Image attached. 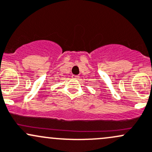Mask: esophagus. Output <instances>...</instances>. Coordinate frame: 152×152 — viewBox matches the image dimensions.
Masks as SVG:
<instances>
[{
  "instance_id": "esophagus-1",
  "label": "esophagus",
  "mask_w": 152,
  "mask_h": 152,
  "mask_svg": "<svg viewBox=\"0 0 152 152\" xmlns=\"http://www.w3.org/2000/svg\"><path fill=\"white\" fill-rule=\"evenodd\" d=\"M72 78H73V79H78L79 77L78 76H74V75H73V76H72Z\"/></svg>"
}]
</instances>
